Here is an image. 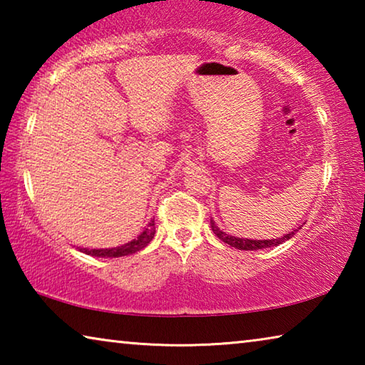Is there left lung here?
I'll list each match as a JSON object with an SVG mask.
<instances>
[{
	"mask_svg": "<svg viewBox=\"0 0 365 365\" xmlns=\"http://www.w3.org/2000/svg\"><path fill=\"white\" fill-rule=\"evenodd\" d=\"M211 228L215 233V237H219V240H222V242L230 245L232 248L243 250V251H256V250L272 248V246H279L282 243H285L287 240H289L294 235V232H289L287 235H283L282 238H275V240H250V238H237V237H232V235L224 233L217 225L214 224V220H211Z\"/></svg>",
	"mask_w": 365,
	"mask_h": 365,
	"instance_id": "8db88e82",
	"label": "left lung"
}]
</instances>
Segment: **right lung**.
I'll list each match as a JSON object with an SVG mask.
<instances>
[{"mask_svg":"<svg viewBox=\"0 0 365 365\" xmlns=\"http://www.w3.org/2000/svg\"><path fill=\"white\" fill-rule=\"evenodd\" d=\"M154 233H156V225H154V219L148 224V227L141 232L137 238L132 240L130 243L123 245V246H117V248H110V250H86L82 248L80 251L86 252V255L96 256V257H120V256H127V255H133L140 250H143L148 243L154 238Z\"/></svg>","mask_w":365,"mask_h":365,"instance_id":"1","label":"right lung"}]
</instances>
